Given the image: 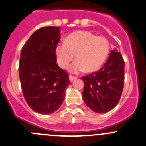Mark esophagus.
<instances>
[{
	"label": "esophagus",
	"instance_id": "esophagus-1",
	"mask_svg": "<svg viewBox=\"0 0 146 146\" xmlns=\"http://www.w3.org/2000/svg\"><path fill=\"white\" fill-rule=\"evenodd\" d=\"M77 78V77H76V76H69V79H70V81H73V80L76 79Z\"/></svg>",
	"mask_w": 146,
	"mask_h": 146
}]
</instances>
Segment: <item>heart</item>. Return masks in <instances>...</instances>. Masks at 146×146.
<instances>
[{
    "label": "heart",
    "instance_id": "obj_1",
    "mask_svg": "<svg viewBox=\"0 0 146 146\" xmlns=\"http://www.w3.org/2000/svg\"><path fill=\"white\" fill-rule=\"evenodd\" d=\"M110 50V42L104 36H97L88 31H77L67 36L65 42L55 47L57 62L62 68H67L75 58L69 71L78 73L86 70L91 73L99 70L104 64Z\"/></svg>",
    "mask_w": 146,
    "mask_h": 146
}]
</instances>
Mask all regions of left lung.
<instances>
[{"mask_svg": "<svg viewBox=\"0 0 146 146\" xmlns=\"http://www.w3.org/2000/svg\"><path fill=\"white\" fill-rule=\"evenodd\" d=\"M84 83L82 97L92 111L105 113L118 104L124 87L125 62L120 52L111 50L104 66L81 78Z\"/></svg>", "mask_w": 146, "mask_h": 146, "instance_id": "1", "label": "left lung"}]
</instances>
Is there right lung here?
Wrapping results in <instances>:
<instances>
[{
  "label": "right lung",
  "instance_id": "1",
  "mask_svg": "<svg viewBox=\"0 0 146 146\" xmlns=\"http://www.w3.org/2000/svg\"><path fill=\"white\" fill-rule=\"evenodd\" d=\"M60 39L58 27H42L27 41L20 55L19 78L30 108L50 114L58 110L70 84L68 74L57 64L54 49Z\"/></svg>",
  "mask_w": 146,
  "mask_h": 146
}]
</instances>
